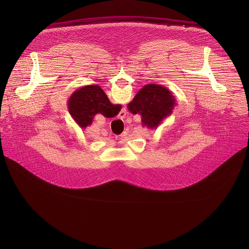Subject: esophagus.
<instances>
[{
    "label": "esophagus",
    "instance_id": "1",
    "mask_svg": "<svg viewBox=\"0 0 249 249\" xmlns=\"http://www.w3.org/2000/svg\"><path fill=\"white\" fill-rule=\"evenodd\" d=\"M122 113H123V112H122ZM124 115H126V113H125V114H124ZM122 117H124V116H121V117H120V118H122Z\"/></svg>",
    "mask_w": 249,
    "mask_h": 249
}]
</instances>
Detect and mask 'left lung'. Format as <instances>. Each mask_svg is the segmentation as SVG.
<instances>
[{"mask_svg":"<svg viewBox=\"0 0 249 249\" xmlns=\"http://www.w3.org/2000/svg\"><path fill=\"white\" fill-rule=\"evenodd\" d=\"M175 105L176 99L167 88L149 84L137 92L127 108L132 114L142 116V125L157 129L172 114Z\"/></svg>","mask_w":249,"mask_h":249,"instance_id":"1","label":"left lung"}]
</instances>
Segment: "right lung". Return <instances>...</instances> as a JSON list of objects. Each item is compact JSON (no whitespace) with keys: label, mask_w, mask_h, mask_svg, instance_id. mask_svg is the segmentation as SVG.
<instances>
[{"label":"right lung","mask_w":249,"mask_h":249,"mask_svg":"<svg viewBox=\"0 0 249 249\" xmlns=\"http://www.w3.org/2000/svg\"><path fill=\"white\" fill-rule=\"evenodd\" d=\"M121 107V104H112L98 85L85 86L68 99L69 113L83 129L91 125L97 113L111 118L119 113Z\"/></svg>","instance_id":"right-lung-1"}]
</instances>
